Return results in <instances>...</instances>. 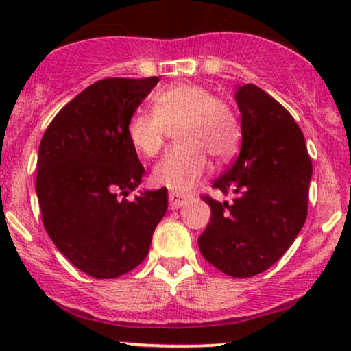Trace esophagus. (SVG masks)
<instances>
[{
    "instance_id": "esophagus-1",
    "label": "esophagus",
    "mask_w": 351,
    "mask_h": 351,
    "mask_svg": "<svg viewBox=\"0 0 351 351\" xmlns=\"http://www.w3.org/2000/svg\"><path fill=\"white\" fill-rule=\"evenodd\" d=\"M168 199H170L171 209H180L181 206H184V204H186V196L178 195V193H170Z\"/></svg>"
}]
</instances>
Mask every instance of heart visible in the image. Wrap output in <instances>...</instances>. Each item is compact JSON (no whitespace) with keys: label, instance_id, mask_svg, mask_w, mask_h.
<instances>
[{"label":"heart","instance_id":"b5f03b06","mask_svg":"<svg viewBox=\"0 0 351 351\" xmlns=\"http://www.w3.org/2000/svg\"><path fill=\"white\" fill-rule=\"evenodd\" d=\"M153 114L135 112L127 123V136L140 155L155 156L163 148L168 130L176 143L153 170L156 186L186 193L203 178L206 155L228 162L241 140V128L231 106L213 97L199 84H176L152 97Z\"/></svg>","mask_w":351,"mask_h":351}]
</instances>
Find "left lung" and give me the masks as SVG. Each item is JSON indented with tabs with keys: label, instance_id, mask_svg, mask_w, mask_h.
<instances>
[{
	"label": "left lung",
	"instance_id": "8db88e82",
	"mask_svg": "<svg viewBox=\"0 0 351 351\" xmlns=\"http://www.w3.org/2000/svg\"><path fill=\"white\" fill-rule=\"evenodd\" d=\"M241 153L213 183L231 201L204 196L211 219L199 236L204 259L231 277H252L284 256L307 219L312 160L299 125L254 84L236 87Z\"/></svg>",
	"mask_w": 351,
	"mask_h": 351
}]
</instances>
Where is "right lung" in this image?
<instances>
[{"label":"right lung","instance_id":"right-lung-1","mask_svg":"<svg viewBox=\"0 0 351 351\" xmlns=\"http://www.w3.org/2000/svg\"><path fill=\"white\" fill-rule=\"evenodd\" d=\"M158 80H97L60 108L39 145L36 195L44 228L95 279H115L142 263L167 213V188L127 199L145 175L127 123Z\"/></svg>","mask_w":351,"mask_h":351}]
</instances>
